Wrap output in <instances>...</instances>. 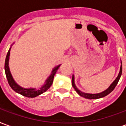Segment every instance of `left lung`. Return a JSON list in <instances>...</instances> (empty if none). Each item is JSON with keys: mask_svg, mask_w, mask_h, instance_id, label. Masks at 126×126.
I'll return each instance as SVG.
<instances>
[{"mask_svg": "<svg viewBox=\"0 0 126 126\" xmlns=\"http://www.w3.org/2000/svg\"><path fill=\"white\" fill-rule=\"evenodd\" d=\"M122 61H121V66H120V69H119V72L118 76L116 78V79L114 80L113 82L111 83V84L109 86L107 89H106L105 90H104L103 92H101L100 93H96V94H90V93H83L81 90H79L77 86L75 84V78H74V75L72 76V80H71V84H72V86L74 87L75 90L76 91V93L81 96L82 97H84L85 98H88V99H97V98H103L104 96H105L107 95H108L109 93H111L113 90H114V88H115V86L117 84V83L119 82L120 77L122 76Z\"/></svg>", "mask_w": 126, "mask_h": 126, "instance_id": "1", "label": "left lung"}]
</instances>
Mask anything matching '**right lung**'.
<instances>
[{"label": "right lung", "mask_w": 126, "mask_h": 126, "mask_svg": "<svg viewBox=\"0 0 126 126\" xmlns=\"http://www.w3.org/2000/svg\"><path fill=\"white\" fill-rule=\"evenodd\" d=\"M12 45L11 46L9 51L7 52V57H6V59H5V63H4L5 74H6L7 80H8V82H9V84L10 85V86L11 87L13 90L17 93L23 95L26 97L28 98L36 97V96H38L39 95L42 94V93H45L51 86L52 82H53L54 76H55L56 72L58 70V69L59 68V67H60L61 64L55 66V67L52 69V71L49 75V76L47 78V79H46L44 84L40 88H23L19 86L17 82H15V79H13V78L11 71H10L9 62L10 51H11V49Z\"/></svg>", "instance_id": "obj_1"}]
</instances>
